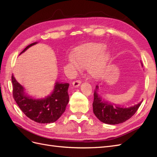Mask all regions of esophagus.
Returning <instances> with one entry per match:
<instances>
[{"label":"esophagus","mask_w":157,"mask_h":157,"mask_svg":"<svg viewBox=\"0 0 157 157\" xmlns=\"http://www.w3.org/2000/svg\"><path fill=\"white\" fill-rule=\"evenodd\" d=\"M81 84V81L80 80H76V81H74L72 82V85H73L75 87H78Z\"/></svg>","instance_id":"34e87169"}]
</instances>
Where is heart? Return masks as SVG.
<instances>
[{
	"label": "heart",
	"instance_id": "heart-1",
	"mask_svg": "<svg viewBox=\"0 0 157 157\" xmlns=\"http://www.w3.org/2000/svg\"><path fill=\"white\" fill-rule=\"evenodd\" d=\"M105 49L102 44H89L76 50L74 58L70 56L68 63L75 70L78 69V64L81 67H87L89 73L94 76H100L104 72L110 60V53Z\"/></svg>",
	"mask_w": 157,
	"mask_h": 157
}]
</instances>
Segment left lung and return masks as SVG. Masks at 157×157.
I'll return each instance as SVG.
<instances>
[{
  "label": "left lung",
  "mask_w": 157,
  "mask_h": 157,
  "mask_svg": "<svg viewBox=\"0 0 157 157\" xmlns=\"http://www.w3.org/2000/svg\"><path fill=\"white\" fill-rule=\"evenodd\" d=\"M141 64L143 65V63ZM98 89V86H96L93 103V113L99 120L106 124H117L124 123L135 114L142 102L128 108H122L109 102L102 101V98L97 93Z\"/></svg>",
  "instance_id": "8db88e82"
}]
</instances>
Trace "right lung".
Listing matches in <instances>:
<instances>
[{"label":"right lung","instance_id":"add662e5","mask_svg":"<svg viewBox=\"0 0 157 157\" xmlns=\"http://www.w3.org/2000/svg\"><path fill=\"white\" fill-rule=\"evenodd\" d=\"M36 43V42L27 46L21 54ZM11 78L14 101L22 111L30 119L39 123H54L64 112L69 101L68 94V83L56 82L54 90L51 95L44 98L35 99L25 94L23 86L16 81L13 75Z\"/></svg>","mask_w":157,"mask_h":157}]
</instances>
